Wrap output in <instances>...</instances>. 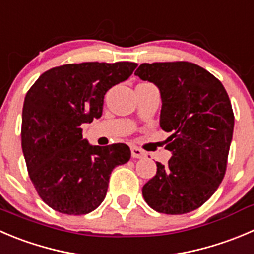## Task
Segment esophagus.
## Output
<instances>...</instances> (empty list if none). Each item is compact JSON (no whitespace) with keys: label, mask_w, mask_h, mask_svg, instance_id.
<instances>
[{"label":"esophagus","mask_w":254,"mask_h":254,"mask_svg":"<svg viewBox=\"0 0 254 254\" xmlns=\"http://www.w3.org/2000/svg\"><path fill=\"white\" fill-rule=\"evenodd\" d=\"M131 154L133 158H143L146 157V152L143 149L138 148V147H131Z\"/></svg>","instance_id":"esophagus-1"}]
</instances>
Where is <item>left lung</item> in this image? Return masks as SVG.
<instances>
[{
    "mask_svg": "<svg viewBox=\"0 0 254 254\" xmlns=\"http://www.w3.org/2000/svg\"><path fill=\"white\" fill-rule=\"evenodd\" d=\"M159 89V126L171 133L168 165L142 188L146 203L166 214H183L211 198L224 177L234 116L223 84L190 62L142 64L134 72Z\"/></svg>",
    "mask_w": 254,
    "mask_h": 254,
    "instance_id": "1",
    "label": "left lung"
}]
</instances>
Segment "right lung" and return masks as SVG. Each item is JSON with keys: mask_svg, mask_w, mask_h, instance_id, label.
Masks as SVG:
<instances>
[{"mask_svg": "<svg viewBox=\"0 0 254 254\" xmlns=\"http://www.w3.org/2000/svg\"><path fill=\"white\" fill-rule=\"evenodd\" d=\"M137 64L83 62L48 69L25 97L22 152L28 175L46 204L64 214L95 211L111 172L131 158L129 147L93 146L81 125L100 118L106 92L126 81Z\"/></svg>", "mask_w": 254, "mask_h": 254, "instance_id": "right-lung-1", "label": "right lung"}]
</instances>
